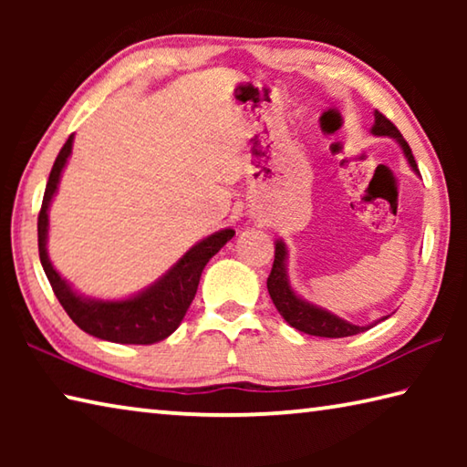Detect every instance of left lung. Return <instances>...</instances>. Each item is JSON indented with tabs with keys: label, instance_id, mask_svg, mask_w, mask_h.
<instances>
[{
	"label": "left lung",
	"instance_id": "obj_1",
	"mask_svg": "<svg viewBox=\"0 0 467 467\" xmlns=\"http://www.w3.org/2000/svg\"><path fill=\"white\" fill-rule=\"evenodd\" d=\"M370 131H373V136H387V138H393L395 141H398L401 152H404V156L408 158L410 167H412L416 175H420V171H418V167H416L414 154H412V150H410L408 141L404 140V136H401L400 130L395 128V125L387 119L383 113H379V110H375V125ZM286 259H288L286 244H284V241H275L274 265H272L270 278H267V292H270L275 309H278L282 317L286 319L288 326H292L298 331H303V334H309V336L348 337V336H357V334H360V331H367L373 326H377L379 321L385 319L383 317V319L375 321L373 326H354V323L337 317V315L321 309V306H317V305L306 303V300L300 298L290 286L288 274H286ZM387 317H389V315H387Z\"/></svg>",
	"mask_w": 467,
	"mask_h": 467
}]
</instances>
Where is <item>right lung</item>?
<instances>
[{"label":"right lung","mask_w":467,"mask_h":467,"mask_svg":"<svg viewBox=\"0 0 467 467\" xmlns=\"http://www.w3.org/2000/svg\"><path fill=\"white\" fill-rule=\"evenodd\" d=\"M74 136L63 144L55 158L49 181L38 212V257L49 278L55 296L78 327L94 337L115 344H156L175 331L195 298L205 264L233 239V228H224L193 244L171 270L158 278L152 286L123 300H99L78 295L55 270L47 253V233H49V205L57 192L61 171L72 154Z\"/></svg>","instance_id":"add662e5"}]
</instances>
